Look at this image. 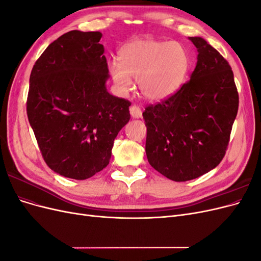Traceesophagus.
I'll list each match as a JSON object with an SVG mask.
<instances>
[{"mask_svg":"<svg viewBox=\"0 0 261 261\" xmlns=\"http://www.w3.org/2000/svg\"><path fill=\"white\" fill-rule=\"evenodd\" d=\"M129 111H130V115L134 117V118H139L141 117V114H143V112H141V110L139 107L137 106H132L129 108Z\"/></svg>","mask_w":261,"mask_h":261,"instance_id":"esophagus-1","label":"esophagus"}]
</instances>
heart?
I'll return each instance as SVG.
<instances>
[{
    "label": "heart",
    "instance_id": "1",
    "mask_svg": "<svg viewBox=\"0 0 261 261\" xmlns=\"http://www.w3.org/2000/svg\"><path fill=\"white\" fill-rule=\"evenodd\" d=\"M188 68V54L179 43L139 39L123 46L110 73L121 92L130 90L135 80L146 99L160 101L181 88Z\"/></svg>",
    "mask_w": 261,
    "mask_h": 261
}]
</instances>
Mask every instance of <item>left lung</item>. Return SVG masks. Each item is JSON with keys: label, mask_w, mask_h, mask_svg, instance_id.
<instances>
[{"label": "left lung", "mask_w": 261, "mask_h": 261, "mask_svg": "<svg viewBox=\"0 0 261 261\" xmlns=\"http://www.w3.org/2000/svg\"><path fill=\"white\" fill-rule=\"evenodd\" d=\"M189 40L198 51L191 80L143 113L148 161L175 181L199 177L222 161L239 110L228 62L202 38Z\"/></svg>", "instance_id": "left-lung-1"}]
</instances>
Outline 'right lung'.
<instances>
[{"instance_id":"add662e5","label":"right lung","mask_w":261,"mask_h":261,"mask_svg":"<svg viewBox=\"0 0 261 261\" xmlns=\"http://www.w3.org/2000/svg\"><path fill=\"white\" fill-rule=\"evenodd\" d=\"M101 37L100 31H68L44 50L30 74L27 115L39 149L51 170L74 179L107 167L130 117V102L107 91Z\"/></svg>"}]
</instances>
